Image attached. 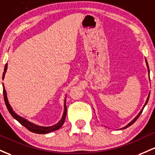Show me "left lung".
I'll use <instances>...</instances> for the list:
<instances>
[{
	"label": "left lung",
	"instance_id": "1",
	"mask_svg": "<svg viewBox=\"0 0 155 155\" xmlns=\"http://www.w3.org/2000/svg\"><path fill=\"white\" fill-rule=\"evenodd\" d=\"M146 63H147V68H148V72H149V65H148V62H147V59H146ZM149 79H150V78H149ZM149 95H150V92H149V96H148V97H147V101H146V103L144 104V105H143V108L141 109V110L140 111V113H139V114H138V115L136 116V117L135 118V119H134L133 121H130V122L129 123V124H128L127 125V126H125V127H122L121 128V130H123V129H126L127 127H130V125H132L133 124L134 122H135V121H136L137 119H138V118L139 117V116H140V114H141V113H142V111H143V108H144V107H145L146 105H147V102H148V101H149Z\"/></svg>",
	"mask_w": 155,
	"mask_h": 155
}]
</instances>
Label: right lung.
<instances>
[{"instance_id":"obj_1","label":"right lung","mask_w":155,"mask_h":155,"mask_svg":"<svg viewBox=\"0 0 155 155\" xmlns=\"http://www.w3.org/2000/svg\"><path fill=\"white\" fill-rule=\"evenodd\" d=\"M6 69H7V64H6L4 67V72L3 74V79L4 78L5 76V73L6 72ZM3 97H4V101H5V104H6V107H7L8 112L10 113V114L13 116L14 119H15L17 121L21 124L22 126L25 127V128H27L29 131L32 132V133H37V134H46L48 133H50V132L55 131V130H58L59 128L61 127L62 125L64 124V121H65V118L66 116H67V106H66V100H64V114L63 116H62L61 119L58 121L57 124H55L53 126L50 127H41V126H38L34 123H31V121H28L27 119H24V118L21 117L19 115H17L16 113L13 110V109L12 108L11 105L10 104L8 103V100L7 98V94H6V91L5 90V87L3 83Z\"/></svg>"}]
</instances>
